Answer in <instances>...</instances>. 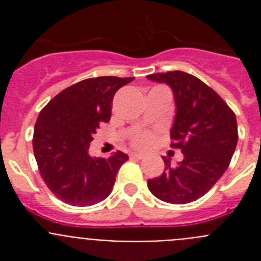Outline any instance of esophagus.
<instances>
[{
    "instance_id": "esophagus-1",
    "label": "esophagus",
    "mask_w": 261,
    "mask_h": 261,
    "mask_svg": "<svg viewBox=\"0 0 261 261\" xmlns=\"http://www.w3.org/2000/svg\"><path fill=\"white\" fill-rule=\"evenodd\" d=\"M130 158H135V159H142L144 158V155L140 153H132L130 154Z\"/></svg>"
}]
</instances>
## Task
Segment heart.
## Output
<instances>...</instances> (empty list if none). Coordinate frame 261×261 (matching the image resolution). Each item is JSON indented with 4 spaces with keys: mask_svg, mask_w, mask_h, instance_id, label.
Here are the masks:
<instances>
[{
    "mask_svg": "<svg viewBox=\"0 0 261 261\" xmlns=\"http://www.w3.org/2000/svg\"><path fill=\"white\" fill-rule=\"evenodd\" d=\"M130 144L137 149L145 150L147 147H150L153 144V135L147 130H141V132L136 133L130 138Z\"/></svg>",
    "mask_w": 261,
    "mask_h": 261,
    "instance_id": "1",
    "label": "heart"
}]
</instances>
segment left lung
Returning <instances> with one entry per match:
<instances>
[{
  "label": "left lung",
  "instance_id": "left-lung-1",
  "mask_svg": "<svg viewBox=\"0 0 261 261\" xmlns=\"http://www.w3.org/2000/svg\"><path fill=\"white\" fill-rule=\"evenodd\" d=\"M147 78L172 89L176 115L170 132L171 147L184 155L176 167L162 156L165 171L149 179L147 188L165 202L188 204L208 192L229 167L238 142L237 117L213 89L186 71Z\"/></svg>",
  "mask_w": 261,
  "mask_h": 261
}]
</instances>
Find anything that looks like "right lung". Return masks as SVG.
I'll list each match as a JSON object with an SVG mask.
<instances>
[{"mask_svg":"<svg viewBox=\"0 0 261 261\" xmlns=\"http://www.w3.org/2000/svg\"><path fill=\"white\" fill-rule=\"evenodd\" d=\"M133 77L87 78L62 90L40 111L32 147L41 179L57 199L73 206L103 201L128 155L117 150L110 158H93L90 142L108 123L112 99Z\"/></svg>","mask_w":261,"mask_h":261,"instance_id":"add662e5","label":"right lung"}]
</instances>
